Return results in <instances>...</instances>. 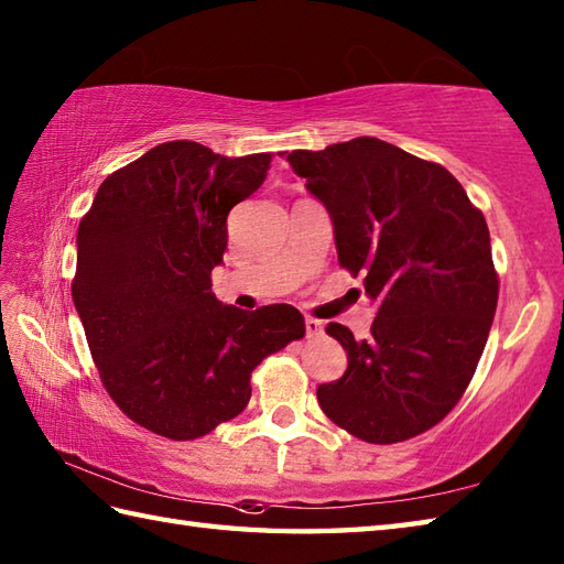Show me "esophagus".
Instances as JSON below:
<instances>
[{"mask_svg": "<svg viewBox=\"0 0 564 564\" xmlns=\"http://www.w3.org/2000/svg\"><path fill=\"white\" fill-rule=\"evenodd\" d=\"M305 332L307 337H319L322 334V322L315 317H305Z\"/></svg>", "mask_w": 564, "mask_h": 564, "instance_id": "1", "label": "esophagus"}]
</instances>
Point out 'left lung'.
Masks as SVG:
<instances>
[{
    "label": "left lung",
    "mask_w": 564,
    "mask_h": 564,
    "mask_svg": "<svg viewBox=\"0 0 564 564\" xmlns=\"http://www.w3.org/2000/svg\"><path fill=\"white\" fill-rule=\"evenodd\" d=\"M285 160L327 208L339 263L364 275L376 305L366 339L327 325L349 366L317 388L322 412L368 443L424 434L470 386L495 319L485 215L448 170L378 138Z\"/></svg>",
    "instance_id": "obj_1"
}]
</instances>
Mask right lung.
I'll use <instances>...</instances> for the list:
<instances>
[{
  "mask_svg": "<svg viewBox=\"0 0 564 564\" xmlns=\"http://www.w3.org/2000/svg\"><path fill=\"white\" fill-rule=\"evenodd\" d=\"M269 166V152L162 142L106 176L79 223L72 301L91 358L121 412L164 438L230 422L251 398V370L305 334L293 305L247 313L210 289L227 215Z\"/></svg>",
  "mask_w": 564,
  "mask_h": 564,
  "instance_id": "add662e5",
  "label": "right lung"
}]
</instances>
